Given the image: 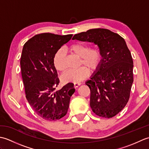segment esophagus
Segmentation results:
<instances>
[{
    "label": "esophagus",
    "instance_id": "1",
    "mask_svg": "<svg viewBox=\"0 0 149 149\" xmlns=\"http://www.w3.org/2000/svg\"><path fill=\"white\" fill-rule=\"evenodd\" d=\"M81 84V83H74V88H77L80 86V85Z\"/></svg>",
    "mask_w": 149,
    "mask_h": 149
}]
</instances>
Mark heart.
<instances>
[{"label":"heart","mask_w":149,"mask_h":149,"mask_svg":"<svg viewBox=\"0 0 149 149\" xmlns=\"http://www.w3.org/2000/svg\"><path fill=\"white\" fill-rule=\"evenodd\" d=\"M68 50L80 58L79 65L84 66L66 71L62 77L65 83H79L89 75V71L93 72L99 68L101 63V54L96 47H88L86 43L77 42L68 47ZM66 54L64 50L60 49L54 56V65L57 70L64 72L66 70Z\"/></svg>","instance_id":"b5f03b06"}]
</instances>
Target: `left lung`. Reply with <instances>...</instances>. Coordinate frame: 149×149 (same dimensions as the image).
<instances>
[{"mask_svg": "<svg viewBox=\"0 0 149 149\" xmlns=\"http://www.w3.org/2000/svg\"><path fill=\"white\" fill-rule=\"evenodd\" d=\"M73 40L93 42L102 59L86 84L90 89V107L94 113L112 118L124 108L133 83V61L124 39L109 29L97 28L75 34Z\"/></svg>", "mask_w": 149, "mask_h": 149, "instance_id": "obj_1", "label": "left lung"}]
</instances>
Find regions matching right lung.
Listing matches in <instances>:
<instances>
[{
	"instance_id": "right-lung-1",
	"label": "right lung",
	"mask_w": 149,
	"mask_h": 149,
	"mask_svg": "<svg viewBox=\"0 0 149 149\" xmlns=\"http://www.w3.org/2000/svg\"><path fill=\"white\" fill-rule=\"evenodd\" d=\"M72 36L38 34L28 40L22 49L20 66L26 99L37 115L49 121L66 115L75 92L73 83L55 91L59 80L53 61L56 52Z\"/></svg>"
}]
</instances>
